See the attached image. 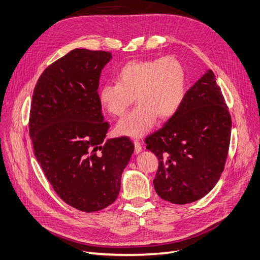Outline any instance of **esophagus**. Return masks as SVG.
I'll use <instances>...</instances> for the list:
<instances>
[{
    "instance_id": "34e87169",
    "label": "esophagus",
    "mask_w": 260,
    "mask_h": 260,
    "mask_svg": "<svg viewBox=\"0 0 260 260\" xmlns=\"http://www.w3.org/2000/svg\"><path fill=\"white\" fill-rule=\"evenodd\" d=\"M142 151V146H141V143L139 141H134V152L139 153Z\"/></svg>"
}]
</instances>
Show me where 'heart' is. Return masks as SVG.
Instances as JSON below:
<instances>
[{"label": "heart", "instance_id": "obj_1", "mask_svg": "<svg viewBox=\"0 0 260 260\" xmlns=\"http://www.w3.org/2000/svg\"><path fill=\"white\" fill-rule=\"evenodd\" d=\"M116 83L102 85L98 92L101 107L113 116L123 115L136 97L139 106L116 124L119 136L141 138L157 122L170 118L182 105L186 71L173 55L134 59L124 64L115 76Z\"/></svg>", "mask_w": 260, "mask_h": 260}]
</instances>
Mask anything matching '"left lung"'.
Returning <instances> with one entry per match:
<instances>
[{
	"label": "left lung",
	"instance_id": "obj_1",
	"mask_svg": "<svg viewBox=\"0 0 260 260\" xmlns=\"http://www.w3.org/2000/svg\"><path fill=\"white\" fill-rule=\"evenodd\" d=\"M231 129L221 87L208 69L185 92L175 115L145 140L159 160L153 185L162 200L189 204L214 188L224 171Z\"/></svg>",
	"mask_w": 260,
	"mask_h": 260
}]
</instances>
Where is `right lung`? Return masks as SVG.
I'll use <instances>...</instances> for the list:
<instances>
[{
    "mask_svg": "<svg viewBox=\"0 0 260 260\" xmlns=\"http://www.w3.org/2000/svg\"><path fill=\"white\" fill-rule=\"evenodd\" d=\"M111 58L106 51H70L41 74L30 103L35 157L60 199L84 212L115 202L134 150L126 137L101 145L109 122L103 120L98 86Z\"/></svg>",
    "mask_w": 260,
    "mask_h": 260,
    "instance_id": "add662e5",
    "label": "right lung"
}]
</instances>
